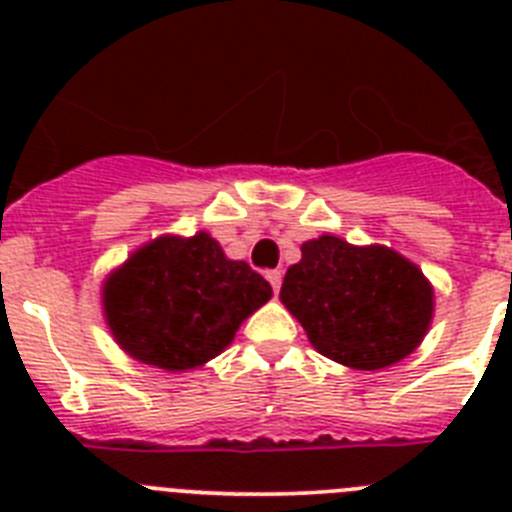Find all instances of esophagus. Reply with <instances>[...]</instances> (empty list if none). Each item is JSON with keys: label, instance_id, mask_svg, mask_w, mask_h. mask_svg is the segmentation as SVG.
I'll return each mask as SVG.
<instances>
[{"label": "esophagus", "instance_id": "34e87169", "mask_svg": "<svg viewBox=\"0 0 512 512\" xmlns=\"http://www.w3.org/2000/svg\"><path fill=\"white\" fill-rule=\"evenodd\" d=\"M266 279H269V284L274 287V292H279V287H282V271H266Z\"/></svg>", "mask_w": 512, "mask_h": 512}]
</instances>
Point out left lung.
Masks as SVG:
<instances>
[{"label": "left lung", "mask_w": 512, "mask_h": 512, "mask_svg": "<svg viewBox=\"0 0 512 512\" xmlns=\"http://www.w3.org/2000/svg\"><path fill=\"white\" fill-rule=\"evenodd\" d=\"M279 300L320 354L361 372L413 354L433 318V287L413 261L336 235L302 243Z\"/></svg>", "instance_id": "obj_1"}]
</instances>
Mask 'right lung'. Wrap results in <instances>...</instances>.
Instances as JSON below:
<instances>
[{"instance_id": "right-lung-1", "label": "right lung", "mask_w": 512, "mask_h": 512, "mask_svg": "<svg viewBox=\"0 0 512 512\" xmlns=\"http://www.w3.org/2000/svg\"><path fill=\"white\" fill-rule=\"evenodd\" d=\"M271 284L246 261H230L207 233L161 235L112 271L104 318L125 354L166 372L215 359Z\"/></svg>"}]
</instances>
